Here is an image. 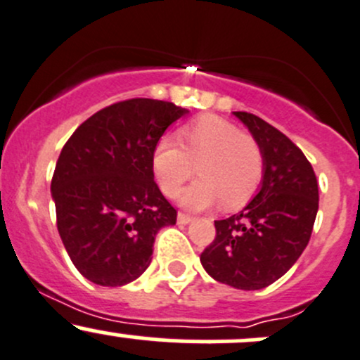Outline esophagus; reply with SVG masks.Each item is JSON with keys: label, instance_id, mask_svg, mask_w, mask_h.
<instances>
[{"label": "esophagus", "instance_id": "obj_1", "mask_svg": "<svg viewBox=\"0 0 360 360\" xmlns=\"http://www.w3.org/2000/svg\"><path fill=\"white\" fill-rule=\"evenodd\" d=\"M191 221H193V216H190V214H186V212L177 214V223L188 224V223H191Z\"/></svg>", "mask_w": 360, "mask_h": 360}]
</instances>
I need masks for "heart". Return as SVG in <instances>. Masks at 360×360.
I'll use <instances>...</instances> for the list:
<instances>
[{
	"label": "heart",
	"mask_w": 360,
	"mask_h": 360,
	"mask_svg": "<svg viewBox=\"0 0 360 360\" xmlns=\"http://www.w3.org/2000/svg\"><path fill=\"white\" fill-rule=\"evenodd\" d=\"M177 139L162 137L153 151L155 176L167 197H176L197 169L200 177L183 191V205L203 209L221 200L224 209H238L252 198L264 174L256 137L221 116L203 115L184 125Z\"/></svg>",
	"instance_id": "1"
}]
</instances>
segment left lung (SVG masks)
I'll list each match as a JSON object with an SVG mask.
<instances>
[{
  "label": "left lung",
  "mask_w": 360,
  "mask_h": 360,
  "mask_svg": "<svg viewBox=\"0 0 360 360\" xmlns=\"http://www.w3.org/2000/svg\"><path fill=\"white\" fill-rule=\"evenodd\" d=\"M233 115L261 144L263 181L244 210L214 221L216 238L203 249L200 261L217 282L256 291L278 281L308 245L319 210V184L311 163L285 134L252 112Z\"/></svg>",
  "instance_id": "1"
}]
</instances>
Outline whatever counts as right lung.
<instances>
[{
	"mask_svg": "<svg viewBox=\"0 0 360 360\" xmlns=\"http://www.w3.org/2000/svg\"><path fill=\"white\" fill-rule=\"evenodd\" d=\"M188 110L167 101H120L72 132L52 177L57 230L76 270L97 285L136 281L151 263L160 228L177 210L162 195L153 151Z\"/></svg>",
	"mask_w": 360,
	"mask_h": 360,
	"instance_id": "add662e5",
	"label": "right lung"
}]
</instances>
